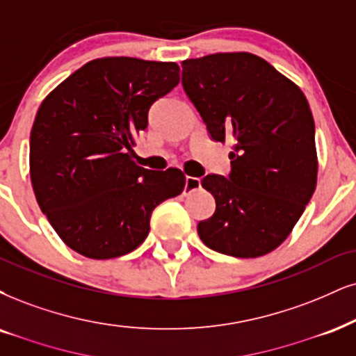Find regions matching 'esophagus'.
<instances>
[{
	"label": "esophagus",
	"mask_w": 356,
	"mask_h": 356,
	"mask_svg": "<svg viewBox=\"0 0 356 356\" xmlns=\"http://www.w3.org/2000/svg\"><path fill=\"white\" fill-rule=\"evenodd\" d=\"M201 188V179L196 177H186V183H185V195H190V193L200 190Z\"/></svg>",
	"instance_id": "obj_1"
}]
</instances>
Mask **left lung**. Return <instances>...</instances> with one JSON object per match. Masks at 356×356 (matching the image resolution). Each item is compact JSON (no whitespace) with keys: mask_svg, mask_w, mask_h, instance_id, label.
Listing matches in <instances>:
<instances>
[{"mask_svg":"<svg viewBox=\"0 0 356 356\" xmlns=\"http://www.w3.org/2000/svg\"><path fill=\"white\" fill-rule=\"evenodd\" d=\"M186 95L216 142H232L229 178L208 175L216 200L198 222L203 243L226 256L279 248L317 186L315 124L300 87L251 52H218L181 63Z\"/></svg>","mask_w":356,"mask_h":356,"instance_id":"8db88e82","label":"left lung"}]
</instances>
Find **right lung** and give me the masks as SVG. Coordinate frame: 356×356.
Here are the masks:
<instances>
[{
	"label": "right lung",
	"mask_w": 356,
	"mask_h": 356,
	"mask_svg": "<svg viewBox=\"0 0 356 356\" xmlns=\"http://www.w3.org/2000/svg\"><path fill=\"white\" fill-rule=\"evenodd\" d=\"M178 82L177 63L100 57L42 100L31 130V183L72 251L89 259L131 252L147 239L153 209L185 190L181 170H147L131 155L150 105Z\"/></svg>",
	"instance_id": "1"
}]
</instances>
